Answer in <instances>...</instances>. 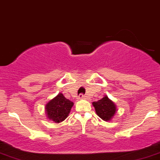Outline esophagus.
I'll list each match as a JSON object with an SVG mask.
<instances>
[{
	"mask_svg": "<svg viewBox=\"0 0 160 160\" xmlns=\"http://www.w3.org/2000/svg\"><path fill=\"white\" fill-rule=\"evenodd\" d=\"M86 95H82V94H80V95L78 96V99H86Z\"/></svg>",
	"mask_w": 160,
	"mask_h": 160,
	"instance_id": "esophagus-1",
	"label": "esophagus"
}]
</instances>
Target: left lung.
I'll use <instances>...</instances> for the list:
<instances>
[{
  "mask_svg": "<svg viewBox=\"0 0 160 160\" xmlns=\"http://www.w3.org/2000/svg\"><path fill=\"white\" fill-rule=\"evenodd\" d=\"M97 115L103 121H110L116 112V107L107 96L92 103Z\"/></svg>",
  "mask_w": 160,
  "mask_h": 160,
  "instance_id": "obj_1",
  "label": "left lung"
}]
</instances>
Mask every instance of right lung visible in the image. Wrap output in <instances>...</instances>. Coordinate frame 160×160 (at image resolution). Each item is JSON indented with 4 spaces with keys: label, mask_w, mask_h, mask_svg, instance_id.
Segmentation results:
<instances>
[{
    "label": "right lung",
    "mask_w": 160,
    "mask_h": 160,
    "mask_svg": "<svg viewBox=\"0 0 160 160\" xmlns=\"http://www.w3.org/2000/svg\"><path fill=\"white\" fill-rule=\"evenodd\" d=\"M74 103L59 93L45 106L46 114L50 120L55 123L63 122L68 117Z\"/></svg>",
    "instance_id": "obj_1"
}]
</instances>
